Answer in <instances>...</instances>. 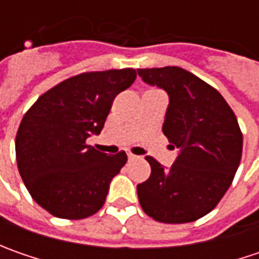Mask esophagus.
<instances>
[{
    "mask_svg": "<svg viewBox=\"0 0 259 259\" xmlns=\"http://www.w3.org/2000/svg\"><path fill=\"white\" fill-rule=\"evenodd\" d=\"M128 160H135V158H138V157H137V155H134L133 154V153H128Z\"/></svg>",
    "mask_w": 259,
    "mask_h": 259,
    "instance_id": "esophagus-1",
    "label": "esophagus"
}]
</instances>
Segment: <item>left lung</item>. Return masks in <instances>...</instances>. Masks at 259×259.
I'll return each mask as SVG.
<instances>
[{"instance_id": "obj_1", "label": "left lung", "mask_w": 259, "mask_h": 259, "mask_svg": "<svg viewBox=\"0 0 259 259\" xmlns=\"http://www.w3.org/2000/svg\"><path fill=\"white\" fill-rule=\"evenodd\" d=\"M138 76L168 94L163 133L180 150L170 168L145 157L151 174L137 186L140 204L157 222L197 221L221 202L241 163L238 119L214 88L182 67L138 69Z\"/></svg>"}]
</instances>
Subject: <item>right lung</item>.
<instances>
[{"mask_svg": "<svg viewBox=\"0 0 259 259\" xmlns=\"http://www.w3.org/2000/svg\"><path fill=\"white\" fill-rule=\"evenodd\" d=\"M134 69L86 72L60 82L25 112L15 137L20 176L31 197L62 219H85L105 203L126 163L86 144L99 134L115 96L134 83Z\"/></svg>", "mask_w": 259, "mask_h": 259, "instance_id": "obj_1", "label": "right lung"}]
</instances>
